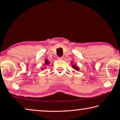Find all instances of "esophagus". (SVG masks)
<instances>
[{
  "label": "esophagus",
  "instance_id": "34e87169",
  "mask_svg": "<svg viewBox=\"0 0 120 120\" xmlns=\"http://www.w3.org/2000/svg\"><path fill=\"white\" fill-rule=\"evenodd\" d=\"M58 59L60 60H63V57H58Z\"/></svg>",
  "mask_w": 120,
  "mask_h": 120
}]
</instances>
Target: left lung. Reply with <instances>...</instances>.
<instances>
[{
    "label": "left lung",
    "instance_id": "obj_1",
    "mask_svg": "<svg viewBox=\"0 0 120 120\" xmlns=\"http://www.w3.org/2000/svg\"><path fill=\"white\" fill-rule=\"evenodd\" d=\"M73 66V68H76V70H79V68H76V67L75 68V66H74V65H73V66Z\"/></svg>",
    "mask_w": 120,
    "mask_h": 120
}]
</instances>
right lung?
Listing matches in <instances>:
<instances>
[{"instance_id": "obj_1", "label": "right lung", "mask_w": 120, "mask_h": 120, "mask_svg": "<svg viewBox=\"0 0 120 120\" xmlns=\"http://www.w3.org/2000/svg\"><path fill=\"white\" fill-rule=\"evenodd\" d=\"M48 60H46V61H45V64H48Z\"/></svg>"}]
</instances>
